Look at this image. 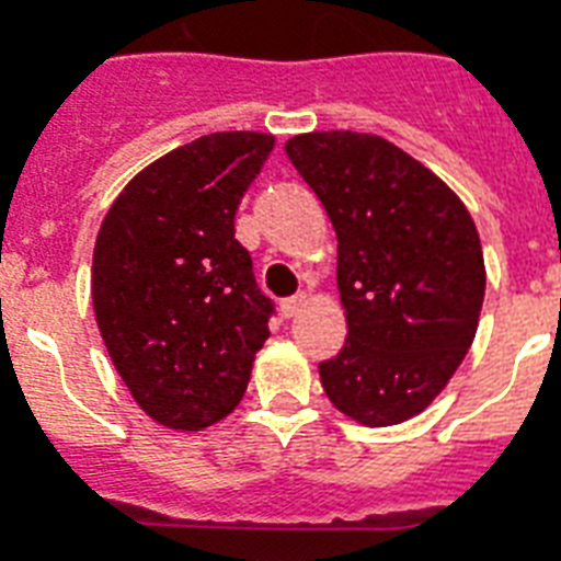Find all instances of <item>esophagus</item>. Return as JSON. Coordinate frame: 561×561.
<instances>
[{"label":"esophagus","mask_w":561,"mask_h":561,"mask_svg":"<svg viewBox=\"0 0 561 561\" xmlns=\"http://www.w3.org/2000/svg\"><path fill=\"white\" fill-rule=\"evenodd\" d=\"M302 306H306V294H297V297L282 299V314H285V320H294V317L302 311Z\"/></svg>","instance_id":"34e87169"}]
</instances>
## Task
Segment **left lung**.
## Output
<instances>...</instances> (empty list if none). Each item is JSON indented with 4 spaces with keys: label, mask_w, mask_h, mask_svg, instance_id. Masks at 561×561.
Here are the masks:
<instances>
[{
    "label": "left lung",
    "mask_w": 561,
    "mask_h": 561,
    "mask_svg": "<svg viewBox=\"0 0 561 561\" xmlns=\"http://www.w3.org/2000/svg\"><path fill=\"white\" fill-rule=\"evenodd\" d=\"M337 232L346 343L320 364L325 396L369 427L425 410L460 367L486 290L460 197L381 136L325 130L285 145Z\"/></svg>",
    "instance_id": "8db88e82"
}]
</instances>
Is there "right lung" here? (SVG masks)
I'll return each instance as SVG.
<instances>
[{
  "instance_id": "1",
  "label": "right lung",
  "mask_w": 561,
  "mask_h": 561,
  "mask_svg": "<svg viewBox=\"0 0 561 561\" xmlns=\"http://www.w3.org/2000/svg\"><path fill=\"white\" fill-rule=\"evenodd\" d=\"M273 136L209 134L139 171L92 253L101 337L136 404L178 431L236 408L276 306L236 238V209Z\"/></svg>"
}]
</instances>
